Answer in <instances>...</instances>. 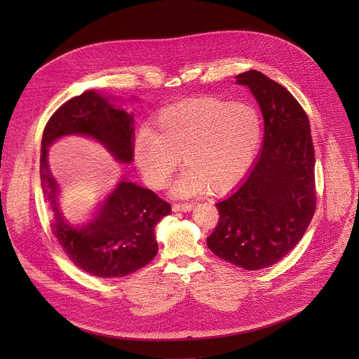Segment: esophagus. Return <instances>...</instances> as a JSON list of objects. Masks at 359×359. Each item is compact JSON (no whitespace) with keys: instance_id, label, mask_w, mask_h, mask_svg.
Returning <instances> with one entry per match:
<instances>
[{"instance_id":"obj_1","label":"esophagus","mask_w":359,"mask_h":359,"mask_svg":"<svg viewBox=\"0 0 359 359\" xmlns=\"http://www.w3.org/2000/svg\"><path fill=\"white\" fill-rule=\"evenodd\" d=\"M191 204L190 203H175L173 204V212H190L191 210Z\"/></svg>"}]
</instances>
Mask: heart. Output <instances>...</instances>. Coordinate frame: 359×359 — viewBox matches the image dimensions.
<instances>
[{
	"label": "heart",
	"instance_id": "obj_1",
	"mask_svg": "<svg viewBox=\"0 0 359 359\" xmlns=\"http://www.w3.org/2000/svg\"><path fill=\"white\" fill-rule=\"evenodd\" d=\"M263 123L251 102L219 97L187 99L162 109L133 142V161L144 182L166 187L180 165L187 166L173 194L224 193L250 169Z\"/></svg>",
	"mask_w": 359,
	"mask_h": 359
}]
</instances>
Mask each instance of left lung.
Returning a JSON list of instances; mask_svg holds the SVG:
<instances>
[{
  "label": "left lung",
  "mask_w": 359,
  "mask_h": 359,
  "mask_svg": "<svg viewBox=\"0 0 359 359\" xmlns=\"http://www.w3.org/2000/svg\"><path fill=\"white\" fill-rule=\"evenodd\" d=\"M237 82L260 104L263 150L240 187L216 203L219 223L208 245L252 271L278 263L309 229L317 208L316 155L309 118L283 85L254 69Z\"/></svg>",
  "instance_id": "8db88e82"
}]
</instances>
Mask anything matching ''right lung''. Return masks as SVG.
I'll return each instance as SVG.
<instances>
[{
    "instance_id": "right-lung-1",
    "label": "right lung",
    "mask_w": 359,
    "mask_h": 359,
    "mask_svg": "<svg viewBox=\"0 0 359 359\" xmlns=\"http://www.w3.org/2000/svg\"><path fill=\"white\" fill-rule=\"evenodd\" d=\"M71 133L95 137L119 162L129 163L133 158V116L93 90L69 99L45 125L39 168L45 203L54 216L50 230L68 259L95 277L129 276L155 259V226L170 215V204L155 191L122 180L90 223L82 229L69 227L57 203L58 183L48 165V147Z\"/></svg>"
}]
</instances>
